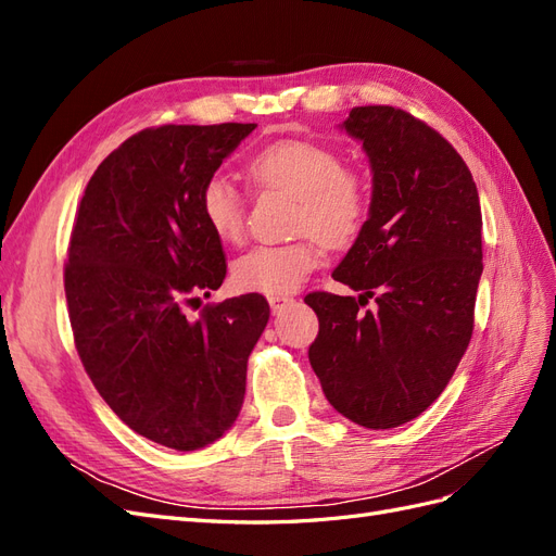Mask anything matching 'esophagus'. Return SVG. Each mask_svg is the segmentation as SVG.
I'll list each match as a JSON object with an SVG mask.
<instances>
[{"instance_id":"1","label":"esophagus","mask_w":556,"mask_h":556,"mask_svg":"<svg viewBox=\"0 0 556 556\" xmlns=\"http://www.w3.org/2000/svg\"><path fill=\"white\" fill-rule=\"evenodd\" d=\"M290 301H292V299H290L288 294H271V296H268V306H271L274 313H278L282 306H288Z\"/></svg>"}]
</instances>
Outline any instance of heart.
Wrapping results in <instances>:
<instances>
[{
	"instance_id": "b5f03b06",
	"label": "heart",
	"mask_w": 556,
	"mask_h": 556,
	"mask_svg": "<svg viewBox=\"0 0 556 556\" xmlns=\"http://www.w3.org/2000/svg\"><path fill=\"white\" fill-rule=\"evenodd\" d=\"M250 180L264 190L290 194L296 206L292 229L306 231L288 243H260L231 264L239 290L294 292L319 262L317 239L343 248L359 237L368 217V185L362 172L341 164L336 150L313 141H276L245 164ZM199 211L208 229L225 243L245 233V201L227 176H211L199 194Z\"/></svg>"
}]
</instances>
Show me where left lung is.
Listing matches in <instances>:
<instances>
[{"label": "left lung", "instance_id": "left-lung-1", "mask_svg": "<svg viewBox=\"0 0 556 556\" xmlns=\"http://www.w3.org/2000/svg\"><path fill=\"white\" fill-rule=\"evenodd\" d=\"M343 127L371 162L374 197L333 280L362 294L304 299L319 319L308 359L343 417L392 429L441 396L473 333L480 199L457 150L403 109L355 106Z\"/></svg>", "mask_w": 556, "mask_h": 556}]
</instances>
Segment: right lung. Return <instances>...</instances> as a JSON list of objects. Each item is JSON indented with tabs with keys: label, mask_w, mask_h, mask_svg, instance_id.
<instances>
[{
	"label": "right lung",
	"mask_w": 556,
	"mask_h": 556,
	"mask_svg": "<svg viewBox=\"0 0 556 556\" xmlns=\"http://www.w3.org/2000/svg\"><path fill=\"white\" fill-rule=\"evenodd\" d=\"M255 127L134 134L97 166L66 250L64 294L86 374L131 431L180 452L211 445L239 417L248 357L268 323L255 292L188 315L227 276L201 188Z\"/></svg>",
	"instance_id": "right-lung-1"
}]
</instances>
